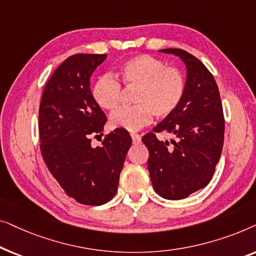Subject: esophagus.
Here are the masks:
<instances>
[{
  "label": "esophagus",
  "instance_id": "obj_1",
  "mask_svg": "<svg viewBox=\"0 0 256 256\" xmlns=\"http://www.w3.org/2000/svg\"><path fill=\"white\" fill-rule=\"evenodd\" d=\"M130 136L132 138V142L135 143V144H138V143H141V136L138 134H135V132H130Z\"/></svg>",
  "mask_w": 256,
  "mask_h": 256
}]
</instances>
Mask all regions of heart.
Masks as SVG:
<instances>
[{
    "mask_svg": "<svg viewBox=\"0 0 256 256\" xmlns=\"http://www.w3.org/2000/svg\"><path fill=\"white\" fill-rule=\"evenodd\" d=\"M118 79L126 87H136L135 106L118 108L110 116L112 128L138 130L150 124L152 115L163 118L176 110L183 99L186 82L174 66L149 54H138L122 62ZM114 76L104 74L94 82L92 96L101 110H115L120 104L121 85Z\"/></svg>",
    "mask_w": 256,
    "mask_h": 256,
    "instance_id": "obj_1",
    "label": "heart"
}]
</instances>
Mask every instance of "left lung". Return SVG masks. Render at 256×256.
<instances>
[{"label":"left lung","mask_w":256,"mask_h":256,"mask_svg":"<svg viewBox=\"0 0 256 256\" xmlns=\"http://www.w3.org/2000/svg\"><path fill=\"white\" fill-rule=\"evenodd\" d=\"M186 66V88L180 106L142 138L149 150L148 170L160 197L178 200L212 180L224 144L225 118L218 86L202 62L180 48H163ZM174 136L160 142L156 134Z\"/></svg>","instance_id":"1"}]
</instances>
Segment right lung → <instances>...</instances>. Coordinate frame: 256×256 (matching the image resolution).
I'll return each mask as SVG.
<instances>
[{"instance_id": "right-lung-1", "label": "right lung", "mask_w": 256, "mask_h": 256, "mask_svg": "<svg viewBox=\"0 0 256 256\" xmlns=\"http://www.w3.org/2000/svg\"><path fill=\"white\" fill-rule=\"evenodd\" d=\"M107 54H73L58 66L45 85L40 104V152L48 169L68 197L84 205L110 202L132 138L116 128L93 148L92 136L107 118L90 92V78Z\"/></svg>"}]
</instances>
